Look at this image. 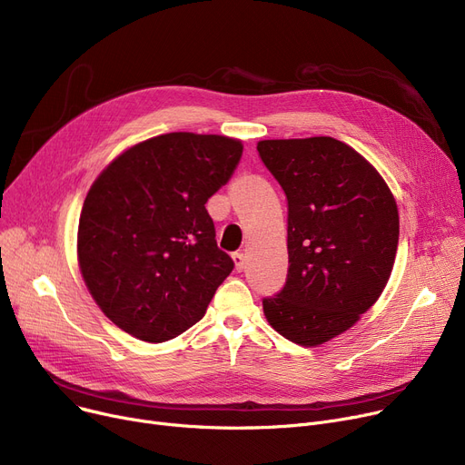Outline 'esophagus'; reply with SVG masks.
<instances>
[{
    "label": "esophagus",
    "instance_id": "1",
    "mask_svg": "<svg viewBox=\"0 0 465 465\" xmlns=\"http://www.w3.org/2000/svg\"><path fill=\"white\" fill-rule=\"evenodd\" d=\"M232 258H233V263H235V270L237 272L245 270V254H242V252H233Z\"/></svg>",
    "mask_w": 465,
    "mask_h": 465
}]
</instances>
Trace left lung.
<instances>
[{"mask_svg":"<svg viewBox=\"0 0 465 465\" xmlns=\"http://www.w3.org/2000/svg\"><path fill=\"white\" fill-rule=\"evenodd\" d=\"M256 149L288 200L286 284L263 298V314L292 343L322 345L382 294L400 239L396 200L343 141L265 139Z\"/></svg>","mask_w":465,"mask_h":465,"instance_id":"8db88e82","label":"left lung"}]
</instances>
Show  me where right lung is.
<instances>
[{
    "mask_svg": "<svg viewBox=\"0 0 465 465\" xmlns=\"http://www.w3.org/2000/svg\"><path fill=\"white\" fill-rule=\"evenodd\" d=\"M241 154L239 139L173 132L130 146L94 181L79 218V267L120 330L162 343L203 319L233 270L205 203Z\"/></svg>",
    "mask_w": 465,
    "mask_h": 465,
    "instance_id": "1",
    "label": "right lung"
}]
</instances>
